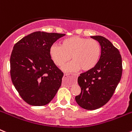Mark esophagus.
<instances>
[{
    "label": "esophagus",
    "mask_w": 132,
    "mask_h": 132,
    "mask_svg": "<svg viewBox=\"0 0 132 132\" xmlns=\"http://www.w3.org/2000/svg\"><path fill=\"white\" fill-rule=\"evenodd\" d=\"M69 75V74H67V73H65V74H64V77H67ZM74 77L75 78H77V75H74Z\"/></svg>",
    "instance_id": "obj_1"
}]
</instances>
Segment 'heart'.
Returning <instances> with one entry per match:
<instances>
[{
    "mask_svg": "<svg viewBox=\"0 0 132 132\" xmlns=\"http://www.w3.org/2000/svg\"><path fill=\"white\" fill-rule=\"evenodd\" d=\"M101 53V45L97 41L77 36L66 38L61 45H52L50 48V57L57 66L62 65L70 59L73 60L62 67L65 72L90 71L98 62Z\"/></svg>",
    "mask_w": 132,
    "mask_h": 132,
    "instance_id": "obj_1",
    "label": "heart"
}]
</instances>
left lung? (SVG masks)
<instances>
[{
	"label": "left lung",
	"mask_w": 132,
	"mask_h": 132,
	"mask_svg": "<svg viewBox=\"0 0 132 132\" xmlns=\"http://www.w3.org/2000/svg\"><path fill=\"white\" fill-rule=\"evenodd\" d=\"M101 47L98 62L93 69L81 73L78 84L81 88L75 96L77 103L86 110H96L109 101L121 79L122 57L118 50L108 39L101 36H90Z\"/></svg>",
	"instance_id": "obj_1"
}]
</instances>
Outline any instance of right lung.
<instances>
[{
	"label": "right lung",
	"mask_w": 132,
	"mask_h": 132,
	"mask_svg": "<svg viewBox=\"0 0 132 132\" xmlns=\"http://www.w3.org/2000/svg\"><path fill=\"white\" fill-rule=\"evenodd\" d=\"M65 35L35 31L14 46L10 60L12 81L30 105L47 104L61 85L63 73L50 57V48Z\"/></svg>",
	"instance_id": "right-lung-1"
}]
</instances>
